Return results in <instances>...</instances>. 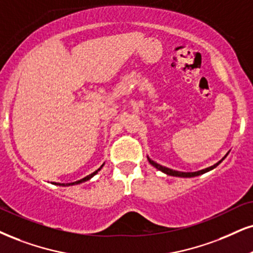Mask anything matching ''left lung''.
Masks as SVG:
<instances>
[{
  "mask_svg": "<svg viewBox=\"0 0 253 253\" xmlns=\"http://www.w3.org/2000/svg\"><path fill=\"white\" fill-rule=\"evenodd\" d=\"M227 154H229V152H227ZM227 154L224 156V157L222 158V160H220L219 162H218V163H216V164H213L212 167H209V168H207V169H203V170H199V171H196V172H180V171H176V170H172V169H169V168H165V167H163V165H161V164H158V163H156V162H154L152 160H150V158L148 157V161H149V163H150L151 165H154V167L156 168V169H158L160 171H162V172H164V173H167V174H169V176H174V177H189V178H191V177H196V176H199V174H203V173H205V172H208V171H211L212 169H214V168L217 167V165H219L220 163H222V162L225 160V157L227 156Z\"/></svg>",
  "mask_w": 253,
  "mask_h": 253,
  "instance_id": "obj_1",
  "label": "left lung"
}]
</instances>
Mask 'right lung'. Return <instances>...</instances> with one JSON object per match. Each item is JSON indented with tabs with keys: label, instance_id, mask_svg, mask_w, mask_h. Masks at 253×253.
<instances>
[{
	"label": "right lung",
	"instance_id": "add662e5",
	"mask_svg": "<svg viewBox=\"0 0 253 253\" xmlns=\"http://www.w3.org/2000/svg\"><path fill=\"white\" fill-rule=\"evenodd\" d=\"M103 165L104 164H102L101 165V168H99L98 170H96L95 172H92V173H90L89 176H86V177H84V178H82V179H80V180H76V182H74V183H52V184H55V185H61V186H69V185H76V184H80V183H83V182H86V180H89L90 178H91V177H93L95 176L96 173L98 172L99 170L102 169L103 168Z\"/></svg>",
	"mask_w": 253,
	"mask_h": 253
}]
</instances>
